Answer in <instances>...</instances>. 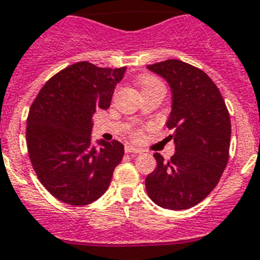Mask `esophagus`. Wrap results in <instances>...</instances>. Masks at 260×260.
I'll use <instances>...</instances> for the list:
<instances>
[{"mask_svg":"<svg viewBox=\"0 0 260 260\" xmlns=\"http://www.w3.org/2000/svg\"><path fill=\"white\" fill-rule=\"evenodd\" d=\"M125 153H134V155H137V153H141L140 149L135 148L132 145H125Z\"/></svg>","mask_w":260,"mask_h":260,"instance_id":"34e87169","label":"esophagus"}]
</instances>
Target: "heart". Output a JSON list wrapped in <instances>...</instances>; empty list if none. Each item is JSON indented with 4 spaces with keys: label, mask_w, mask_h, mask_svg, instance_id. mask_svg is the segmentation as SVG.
<instances>
[{
    "label": "heart",
    "mask_w": 260,
    "mask_h": 260,
    "mask_svg": "<svg viewBox=\"0 0 260 260\" xmlns=\"http://www.w3.org/2000/svg\"><path fill=\"white\" fill-rule=\"evenodd\" d=\"M155 85H161V82L159 80L153 79V77H147L141 81V89H147V88H151V86H155ZM137 137H140V134L136 135Z\"/></svg>",
    "instance_id": "b5f03b06"
}]
</instances>
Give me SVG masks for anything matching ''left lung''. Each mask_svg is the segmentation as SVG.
<instances>
[{
    "instance_id": "obj_1",
    "label": "left lung",
    "mask_w": 260,
    "mask_h": 260,
    "mask_svg": "<svg viewBox=\"0 0 260 260\" xmlns=\"http://www.w3.org/2000/svg\"><path fill=\"white\" fill-rule=\"evenodd\" d=\"M171 88L172 105L166 125L174 129L175 153L168 161L155 153V171L145 179L153 203L167 210L196 206L216 187L229 161L231 120L215 82L180 60L148 65Z\"/></svg>"
}]
</instances>
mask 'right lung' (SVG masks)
<instances>
[{
    "label": "right lung",
    "mask_w": 260,
    "mask_h": 260,
    "mask_svg": "<svg viewBox=\"0 0 260 260\" xmlns=\"http://www.w3.org/2000/svg\"><path fill=\"white\" fill-rule=\"evenodd\" d=\"M126 68H100L81 61L54 75L30 107L26 144L39 180L56 199L85 206L108 189L124 145L92 143V116L108 109Z\"/></svg>",
    "instance_id": "right-lung-1"
}]
</instances>
